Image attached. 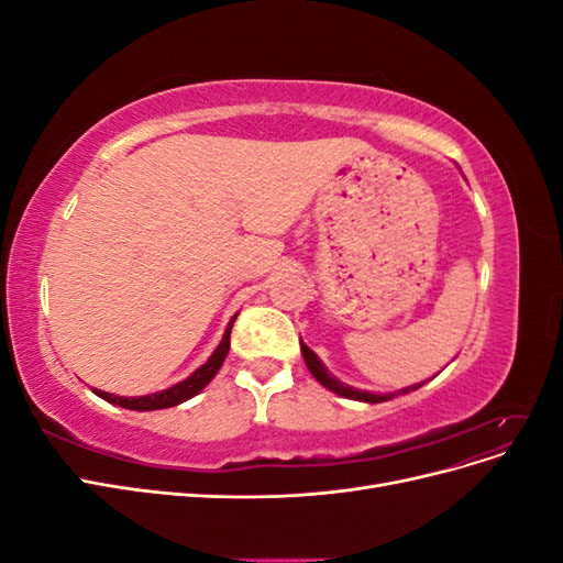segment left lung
I'll use <instances>...</instances> for the list:
<instances>
[{
    "mask_svg": "<svg viewBox=\"0 0 563 563\" xmlns=\"http://www.w3.org/2000/svg\"><path fill=\"white\" fill-rule=\"evenodd\" d=\"M300 352H302L305 366L310 368L312 376H314L323 387L331 389V391H335L338 397H345V399L366 401V404H380V401H389V399H395V397L408 395V391H413V389H418V387H422V385H424V383H418V385L404 387V389H397V391H387V395H378V391H366V389H356V387H352V385H347V383H340L335 376H331L329 368L321 364L319 356H317L308 345H305V343H300Z\"/></svg>",
    "mask_w": 563,
    "mask_h": 563,
    "instance_id": "left-lung-1",
    "label": "left lung"
}]
</instances>
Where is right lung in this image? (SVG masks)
Wrapping results in <instances>:
<instances>
[{"label": "right lung", "mask_w": 563, "mask_h": 563, "mask_svg": "<svg viewBox=\"0 0 563 563\" xmlns=\"http://www.w3.org/2000/svg\"><path fill=\"white\" fill-rule=\"evenodd\" d=\"M236 314H240V312H236ZM236 314L230 319L228 329L223 333V340H220V345L213 350V354L197 371H192L185 380H180L172 387H166V389L152 391V395H145V397H117V395H110V391H103V389H93V391L100 399H106L114 406L129 408V411H159V408H172V406H178L187 399L197 397L199 391L213 380L218 368L223 366V362H225L228 350H230V331H232V323H234Z\"/></svg>", "instance_id": "right-lung-1"}]
</instances>
